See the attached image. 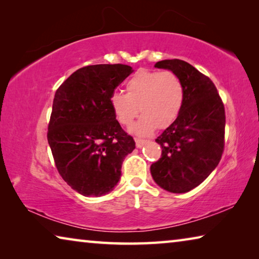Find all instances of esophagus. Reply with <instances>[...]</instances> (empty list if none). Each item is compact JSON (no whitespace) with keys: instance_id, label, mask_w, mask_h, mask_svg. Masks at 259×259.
<instances>
[{"instance_id":"obj_1","label":"esophagus","mask_w":259,"mask_h":259,"mask_svg":"<svg viewBox=\"0 0 259 259\" xmlns=\"http://www.w3.org/2000/svg\"><path fill=\"white\" fill-rule=\"evenodd\" d=\"M146 143L145 139H140V138H136V146H137L138 148L142 147L144 144Z\"/></svg>"}]
</instances>
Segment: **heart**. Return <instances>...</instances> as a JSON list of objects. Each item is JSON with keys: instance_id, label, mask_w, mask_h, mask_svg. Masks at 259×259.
Returning <instances> with one entry per match:
<instances>
[{"instance_id": "b5f03b06", "label": "heart", "mask_w": 259, "mask_h": 259, "mask_svg": "<svg viewBox=\"0 0 259 259\" xmlns=\"http://www.w3.org/2000/svg\"><path fill=\"white\" fill-rule=\"evenodd\" d=\"M126 94L114 91L111 107L122 125L130 126L140 112L133 133L148 135L157 128H166L177 119L182 111L185 90L176 73L171 71L139 69L125 84Z\"/></svg>"}]
</instances>
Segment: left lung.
Segmentation results:
<instances>
[{
  "instance_id": "obj_1",
  "label": "left lung",
  "mask_w": 259,
  "mask_h": 259,
  "mask_svg": "<svg viewBox=\"0 0 259 259\" xmlns=\"http://www.w3.org/2000/svg\"><path fill=\"white\" fill-rule=\"evenodd\" d=\"M181 77L185 90L182 111L155 139L161 157L151 165L154 182L171 193L199 186L222 159L225 145V108L217 88L208 76L186 61H157Z\"/></svg>"
}]
</instances>
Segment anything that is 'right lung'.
Returning a JSON list of instances; mask_svg holds the SVG:
<instances>
[{
  "label": "right lung",
  "mask_w": 259,
  "mask_h": 259,
  "mask_svg": "<svg viewBox=\"0 0 259 259\" xmlns=\"http://www.w3.org/2000/svg\"><path fill=\"white\" fill-rule=\"evenodd\" d=\"M123 64L84 66L57 89L48 125L56 168L84 196L111 192L124 157L136 147L111 107V95L131 73Z\"/></svg>",
  "instance_id": "add662e5"
}]
</instances>
